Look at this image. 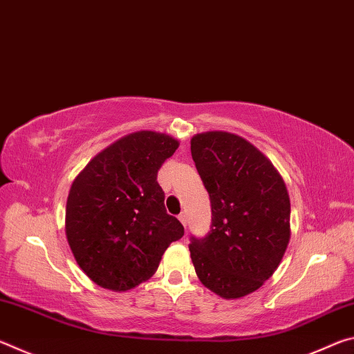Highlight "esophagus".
<instances>
[{"mask_svg": "<svg viewBox=\"0 0 354 354\" xmlns=\"http://www.w3.org/2000/svg\"><path fill=\"white\" fill-rule=\"evenodd\" d=\"M178 218H179V221H181V223H183V226H187V215H185L184 212L179 214Z\"/></svg>", "mask_w": 354, "mask_h": 354, "instance_id": "1", "label": "esophagus"}]
</instances>
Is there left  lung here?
I'll use <instances>...</instances> for the list:
<instances>
[{
    "label": "left lung",
    "instance_id": "8db88e82",
    "mask_svg": "<svg viewBox=\"0 0 354 354\" xmlns=\"http://www.w3.org/2000/svg\"><path fill=\"white\" fill-rule=\"evenodd\" d=\"M211 196L212 230L192 237L201 284L225 299L247 297L277 270L290 241V198L283 176L259 148L226 131L190 140Z\"/></svg>",
    "mask_w": 354,
    "mask_h": 354
}]
</instances>
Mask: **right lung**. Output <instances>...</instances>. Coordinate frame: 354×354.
<instances>
[{
  "instance_id": "right-lung-1",
  "label": "right lung",
  "mask_w": 354,
  "mask_h": 354,
  "mask_svg": "<svg viewBox=\"0 0 354 354\" xmlns=\"http://www.w3.org/2000/svg\"><path fill=\"white\" fill-rule=\"evenodd\" d=\"M178 147L165 133L136 131L100 151L71 183L65 236L77 266L103 289L127 292L145 283L184 236L156 181Z\"/></svg>"
}]
</instances>
